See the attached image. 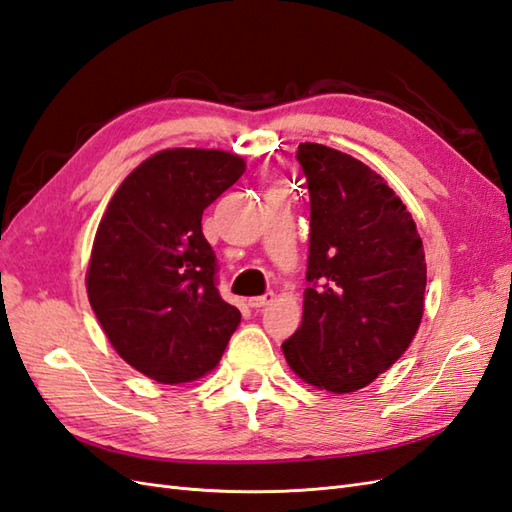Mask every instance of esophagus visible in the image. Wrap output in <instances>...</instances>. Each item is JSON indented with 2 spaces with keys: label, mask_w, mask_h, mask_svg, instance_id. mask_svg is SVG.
I'll return each mask as SVG.
<instances>
[{
  "label": "esophagus",
  "mask_w": 512,
  "mask_h": 512,
  "mask_svg": "<svg viewBox=\"0 0 512 512\" xmlns=\"http://www.w3.org/2000/svg\"><path fill=\"white\" fill-rule=\"evenodd\" d=\"M272 301H275V292H266L261 296H253V299H248V305H251L253 310H259V307H266Z\"/></svg>",
  "instance_id": "34e87169"
}]
</instances>
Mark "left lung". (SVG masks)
Returning <instances> with one entry per match:
<instances>
[{
  "label": "left lung",
  "mask_w": 512,
  "mask_h": 512,
  "mask_svg": "<svg viewBox=\"0 0 512 512\" xmlns=\"http://www.w3.org/2000/svg\"><path fill=\"white\" fill-rule=\"evenodd\" d=\"M310 257L301 327L281 344L303 382L336 395L388 371L417 334L425 253L410 211L351 154L301 144Z\"/></svg>",
  "instance_id": "left-lung-1"
}]
</instances>
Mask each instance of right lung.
Here are the masks:
<instances>
[{
  "label": "right lung",
  "mask_w": 512,
  "mask_h": 512,
  "mask_svg": "<svg viewBox=\"0 0 512 512\" xmlns=\"http://www.w3.org/2000/svg\"><path fill=\"white\" fill-rule=\"evenodd\" d=\"M244 170L224 150H161L124 178L100 220L89 303L120 358L154 382L207 375L240 325V310L216 288L218 261L200 220Z\"/></svg>",
  "instance_id": "1"
}]
</instances>
